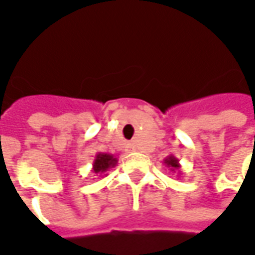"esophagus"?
Segmentation results:
<instances>
[{"instance_id": "obj_1", "label": "esophagus", "mask_w": 255, "mask_h": 255, "mask_svg": "<svg viewBox=\"0 0 255 255\" xmlns=\"http://www.w3.org/2000/svg\"><path fill=\"white\" fill-rule=\"evenodd\" d=\"M129 151H131V147H129Z\"/></svg>"}]
</instances>
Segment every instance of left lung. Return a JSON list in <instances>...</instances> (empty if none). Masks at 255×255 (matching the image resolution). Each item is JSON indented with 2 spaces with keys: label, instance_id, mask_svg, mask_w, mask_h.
I'll use <instances>...</instances> for the list:
<instances>
[{
  "label": "left lung",
  "instance_id": "obj_1",
  "mask_svg": "<svg viewBox=\"0 0 255 255\" xmlns=\"http://www.w3.org/2000/svg\"><path fill=\"white\" fill-rule=\"evenodd\" d=\"M163 163L166 165V167H169V169H170V171H173V173H177L178 175L181 174L180 162H178V159H177L174 155H169L167 158H165Z\"/></svg>",
  "mask_w": 255,
  "mask_h": 255
}]
</instances>
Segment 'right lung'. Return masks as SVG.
<instances>
[{
  "instance_id": "add662e5",
  "label": "right lung",
  "mask_w": 255,
  "mask_h": 255,
  "mask_svg": "<svg viewBox=\"0 0 255 255\" xmlns=\"http://www.w3.org/2000/svg\"><path fill=\"white\" fill-rule=\"evenodd\" d=\"M116 163H118V158H115L112 154L97 152L93 161L92 171H93L94 174H100L105 177V175H107V171H108L111 167H115Z\"/></svg>"
}]
</instances>
